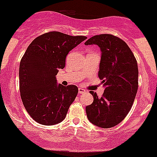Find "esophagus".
<instances>
[{
  "instance_id": "34e87169",
  "label": "esophagus",
  "mask_w": 157,
  "mask_h": 157,
  "mask_svg": "<svg viewBox=\"0 0 157 157\" xmlns=\"http://www.w3.org/2000/svg\"><path fill=\"white\" fill-rule=\"evenodd\" d=\"M78 93L79 94H84V93H85V90L82 88H78Z\"/></svg>"
}]
</instances>
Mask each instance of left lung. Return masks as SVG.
Segmentation results:
<instances>
[{"instance_id": "obj_1", "label": "left lung", "mask_w": 157, "mask_h": 157, "mask_svg": "<svg viewBox=\"0 0 157 157\" xmlns=\"http://www.w3.org/2000/svg\"><path fill=\"white\" fill-rule=\"evenodd\" d=\"M85 45H97L101 51L98 77L105 91L86 106L88 119L100 128H110L122 121L131 110L138 88L137 63L133 52L121 39L111 34L96 35Z\"/></svg>"}]
</instances>
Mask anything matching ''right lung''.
<instances>
[{
  "instance_id": "right-lung-1",
  "label": "right lung",
  "mask_w": 157,
  "mask_h": 157,
  "mask_svg": "<svg viewBox=\"0 0 157 157\" xmlns=\"http://www.w3.org/2000/svg\"><path fill=\"white\" fill-rule=\"evenodd\" d=\"M86 39L54 31L36 37L26 49L20 63V91L26 111L39 124L50 126L66 117L78 89L58 85L56 75L69 52Z\"/></svg>"
}]
</instances>
